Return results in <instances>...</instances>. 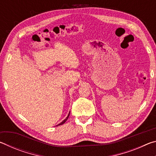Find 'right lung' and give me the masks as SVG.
I'll return each instance as SVG.
<instances>
[{
	"label": "right lung",
	"instance_id": "add662e5",
	"mask_svg": "<svg viewBox=\"0 0 156 156\" xmlns=\"http://www.w3.org/2000/svg\"><path fill=\"white\" fill-rule=\"evenodd\" d=\"M69 114H70V112H69V114H68V115H67V118H65V119L64 120H63V121H62V122H60V124H58V125H56V126H59V125H62V124H64L65 122H66V121H67V120L68 119V118H69Z\"/></svg>",
	"mask_w": 156,
	"mask_h": 156
}]
</instances>
